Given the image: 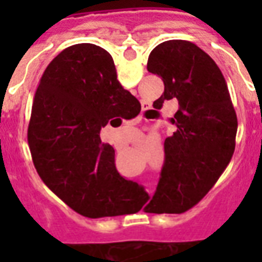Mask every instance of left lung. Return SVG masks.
<instances>
[{"label": "left lung", "mask_w": 262, "mask_h": 262, "mask_svg": "<svg viewBox=\"0 0 262 262\" xmlns=\"http://www.w3.org/2000/svg\"><path fill=\"white\" fill-rule=\"evenodd\" d=\"M147 70L164 82L153 106L177 99L171 118L176 126L164 140V165L150 213H182L195 206L213 187L234 153L236 111L229 88L213 59L192 42L167 40L148 56Z\"/></svg>", "instance_id": "left-lung-1"}]
</instances>
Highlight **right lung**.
I'll return each mask as SVG.
<instances>
[{
  "label": "right lung",
  "mask_w": 262,
  "mask_h": 262,
  "mask_svg": "<svg viewBox=\"0 0 262 262\" xmlns=\"http://www.w3.org/2000/svg\"><path fill=\"white\" fill-rule=\"evenodd\" d=\"M105 49L80 43L45 70L35 92L28 144L42 181L77 213L98 219L129 213L130 182L115 167V150L99 132L139 114ZM136 118V116H135Z\"/></svg>",
  "instance_id": "right-lung-1"
}]
</instances>
